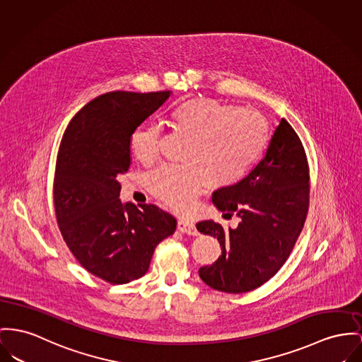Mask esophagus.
I'll use <instances>...</instances> for the list:
<instances>
[{
  "mask_svg": "<svg viewBox=\"0 0 362 362\" xmlns=\"http://www.w3.org/2000/svg\"><path fill=\"white\" fill-rule=\"evenodd\" d=\"M177 229L182 233H187V235H191V236H196L197 235V229L194 226L192 221H188V219H180L177 222Z\"/></svg>",
  "mask_w": 362,
  "mask_h": 362,
  "instance_id": "34e87169",
  "label": "esophagus"
}]
</instances>
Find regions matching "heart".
<instances>
[{
	"label": "heart",
	"instance_id": "heart-1",
	"mask_svg": "<svg viewBox=\"0 0 362 362\" xmlns=\"http://www.w3.org/2000/svg\"><path fill=\"white\" fill-rule=\"evenodd\" d=\"M173 130L189 139L184 166H163L148 175L149 192L168 207L188 213L209 184L221 189L238 184L259 160L270 140V124L257 111L210 97L191 98L170 112ZM160 127H139L130 137L133 155L145 165L159 156Z\"/></svg>",
	"mask_w": 362,
	"mask_h": 362
}]
</instances>
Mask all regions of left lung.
<instances>
[{
  "label": "left lung",
  "mask_w": 362,
  "mask_h": 362,
  "mask_svg": "<svg viewBox=\"0 0 362 362\" xmlns=\"http://www.w3.org/2000/svg\"><path fill=\"white\" fill-rule=\"evenodd\" d=\"M309 163L305 148L284 118L276 127L265 158L238 184L213 193L219 211L240 223L223 229L214 221L196 223L200 233L217 238L221 257L199 269L211 288L243 293L272 279L298 240L309 210Z\"/></svg>",
  "instance_id": "1"
}]
</instances>
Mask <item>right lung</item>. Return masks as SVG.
Segmentation results:
<instances>
[{
	"label": "right lung",
	"instance_id": "add662e5",
	"mask_svg": "<svg viewBox=\"0 0 362 362\" xmlns=\"http://www.w3.org/2000/svg\"><path fill=\"white\" fill-rule=\"evenodd\" d=\"M110 92L79 110L59 146L53 202L76 261L110 284L143 277L177 221L155 204H122L118 175L130 166V137L170 96Z\"/></svg>",
	"mask_w": 362,
	"mask_h": 362
}]
</instances>
